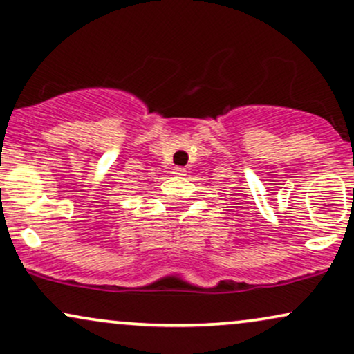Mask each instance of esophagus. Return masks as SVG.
Returning <instances> with one entry per match:
<instances>
[{"label":"esophagus","instance_id":"esophagus-1","mask_svg":"<svg viewBox=\"0 0 354 354\" xmlns=\"http://www.w3.org/2000/svg\"><path fill=\"white\" fill-rule=\"evenodd\" d=\"M173 174H174V176H185L186 168H183V166H174Z\"/></svg>","mask_w":354,"mask_h":354}]
</instances>
